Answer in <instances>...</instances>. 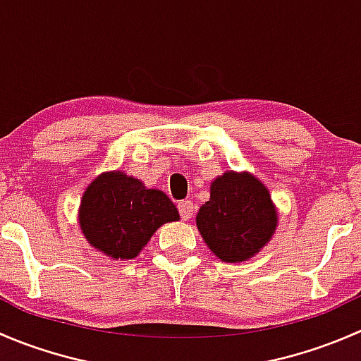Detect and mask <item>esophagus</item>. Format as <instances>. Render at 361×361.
Listing matches in <instances>:
<instances>
[{"instance_id":"1","label":"esophagus","mask_w":361,"mask_h":361,"mask_svg":"<svg viewBox=\"0 0 361 361\" xmlns=\"http://www.w3.org/2000/svg\"><path fill=\"white\" fill-rule=\"evenodd\" d=\"M178 211H180V216L183 218V220H190L192 214H194V202L192 201L178 202Z\"/></svg>"}]
</instances>
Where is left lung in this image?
<instances>
[{
  "label": "left lung",
  "instance_id": "1",
  "mask_svg": "<svg viewBox=\"0 0 361 361\" xmlns=\"http://www.w3.org/2000/svg\"><path fill=\"white\" fill-rule=\"evenodd\" d=\"M195 221L207 248L221 262L238 264L271 241L278 213L258 178L227 171L211 183L209 201L202 204Z\"/></svg>",
  "mask_w": 361,
  "mask_h": 361
}]
</instances>
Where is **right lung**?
Wrapping results in <instances>:
<instances>
[{
    "mask_svg": "<svg viewBox=\"0 0 361 361\" xmlns=\"http://www.w3.org/2000/svg\"><path fill=\"white\" fill-rule=\"evenodd\" d=\"M176 220V206L164 192L122 171L99 174L83 192L78 211L89 245L113 260L137 257L159 227Z\"/></svg>",
    "mask_w": 361,
    "mask_h": 361,
    "instance_id": "1",
    "label": "right lung"
}]
</instances>
